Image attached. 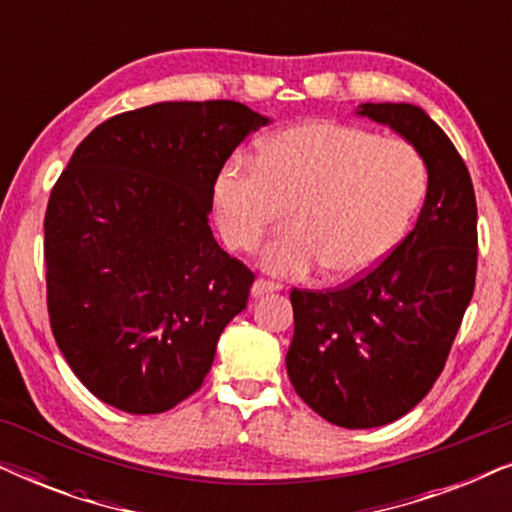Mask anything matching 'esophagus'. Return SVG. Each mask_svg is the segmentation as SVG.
<instances>
[{
  "label": "esophagus",
  "mask_w": 512,
  "mask_h": 512,
  "mask_svg": "<svg viewBox=\"0 0 512 512\" xmlns=\"http://www.w3.org/2000/svg\"><path fill=\"white\" fill-rule=\"evenodd\" d=\"M279 289H282V284L270 282V279H256V282L251 284V296L261 298V296H265V293H272V291H279Z\"/></svg>",
  "instance_id": "1"
}]
</instances>
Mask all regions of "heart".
I'll return each mask as SVG.
<instances>
[{
	"instance_id": "1",
	"label": "heart",
	"mask_w": 512,
	"mask_h": 512,
	"mask_svg": "<svg viewBox=\"0 0 512 512\" xmlns=\"http://www.w3.org/2000/svg\"><path fill=\"white\" fill-rule=\"evenodd\" d=\"M429 191L415 146L342 123H303L228 158L212 184L216 226L228 247L251 251L284 219L261 265L284 277L326 268L331 279L366 275L398 247Z\"/></svg>"
}]
</instances>
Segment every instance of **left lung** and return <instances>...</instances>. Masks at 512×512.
Returning <instances> with one entry per match:
<instances>
[{
    "instance_id": "left-lung-1",
    "label": "left lung",
    "mask_w": 512,
    "mask_h": 512,
    "mask_svg": "<svg viewBox=\"0 0 512 512\" xmlns=\"http://www.w3.org/2000/svg\"><path fill=\"white\" fill-rule=\"evenodd\" d=\"M356 114L389 125L422 153L429 191L408 237L356 282L291 291L293 389L335 426L396 422L429 394L475 289L478 207L468 167L422 107L366 102Z\"/></svg>"
}]
</instances>
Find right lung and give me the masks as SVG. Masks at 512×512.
Returning a JSON list of instances; mask_svg holds the SVG:
<instances>
[{"mask_svg":"<svg viewBox=\"0 0 512 512\" xmlns=\"http://www.w3.org/2000/svg\"><path fill=\"white\" fill-rule=\"evenodd\" d=\"M268 123L240 102H158L76 146L44 219L48 317L100 401L158 415L200 389L254 284L214 240L212 184Z\"/></svg>","mask_w":512,"mask_h":512,"instance_id":"1","label":"right lung"}]
</instances>
